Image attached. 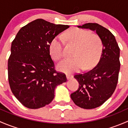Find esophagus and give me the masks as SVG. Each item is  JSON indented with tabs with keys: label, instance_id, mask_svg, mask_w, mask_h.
Wrapping results in <instances>:
<instances>
[{
	"label": "esophagus",
	"instance_id": "esophagus-1",
	"mask_svg": "<svg viewBox=\"0 0 128 128\" xmlns=\"http://www.w3.org/2000/svg\"><path fill=\"white\" fill-rule=\"evenodd\" d=\"M66 77H67V78H68V79H70V78H72V77H73V76H72V75H70V74H67Z\"/></svg>",
	"mask_w": 128,
	"mask_h": 128
}]
</instances>
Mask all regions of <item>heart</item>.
<instances>
[{
  "mask_svg": "<svg viewBox=\"0 0 128 128\" xmlns=\"http://www.w3.org/2000/svg\"><path fill=\"white\" fill-rule=\"evenodd\" d=\"M69 41L77 45L72 59L62 60L58 66L59 70L66 73L77 72L80 69L88 70L94 68L100 60L103 51V44L98 34L86 30L72 28L66 33ZM64 41L59 36L54 37L50 44V52L54 60L64 56Z\"/></svg>",
  "mask_w": 128,
  "mask_h": 128,
  "instance_id": "heart-1",
  "label": "heart"
}]
</instances>
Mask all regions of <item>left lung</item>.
I'll return each instance as SVG.
<instances>
[{"mask_svg":"<svg viewBox=\"0 0 128 128\" xmlns=\"http://www.w3.org/2000/svg\"><path fill=\"white\" fill-rule=\"evenodd\" d=\"M78 27L95 31L102 41L100 60L91 70L75 75L79 87L70 94L76 105L92 109L104 104L115 90L120 69V48L114 36L100 24L88 23Z\"/></svg>","mask_w":128,"mask_h":128,"instance_id":"left-lung-1","label":"left lung"}]
</instances>
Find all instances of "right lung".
<instances>
[{"label":"right lung","mask_w":128,"mask_h":128,"mask_svg":"<svg viewBox=\"0 0 128 128\" xmlns=\"http://www.w3.org/2000/svg\"><path fill=\"white\" fill-rule=\"evenodd\" d=\"M68 28L36 19L23 26L13 40L8 60L9 85L26 108L38 109L50 104L56 86L66 82L65 74L55 70L50 44Z\"/></svg>","instance_id":"obj_1"}]
</instances>
